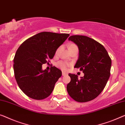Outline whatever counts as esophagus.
<instances>
[{
    "label": "esophagus",
    "mask_w": 125,
    "mask_h": 125,
    "mask_svg": "<svg viewBox=\"0 0 125 125\" xmlns=\"http://www.w3.org/2000/svg\"><path fill=\"white\" fill-rule=\"evenodd\" d=\"M66 75H67V73H66V72H62V76H66Z\"/></svg>",
    "instance_id": "34e87169"
}]
</instances>
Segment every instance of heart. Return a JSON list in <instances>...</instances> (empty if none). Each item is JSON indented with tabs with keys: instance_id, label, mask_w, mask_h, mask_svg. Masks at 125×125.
I'll use <instances>...</instances> for the list:
<instances>
[{
	"instance_id": "b5f03b06",
	"label": "heart",
	"mask_w": 125,
	"mask_h": 125,
	"mask_svg": "<svg viewBox=\"0 0 125 125\" xmlns=\"http://www.w3.org/2000/svg\"><path fill=\"white\" fill-rule=\"evenodd\" d=\"M76 46V45L74 44H71L70 46V47H71V46ZM57 66L58 67L62 69L63 70L66 71L68 69V67L70 66V64H68V63L65 62H63V61H59V62L57 63Z\"/></svg>"
}]
</instances>
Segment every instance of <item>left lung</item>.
<instances>
[{"label": "left lung", "mask_w": 125, "mask_h": 125, "mask_svg": "<svg viewBox=\"0 0 125 125\" xmlns=\"http://www.w3.org/2000/svg\"><path fill=\"white\" fill-rule=\"evenodd\" d=\"M77 45L79 55L74 68L84 76L69 73L71 81L67 85L68 94L78 102H86L97 97L105 87L110 76L112 61L105 48L87 36L73 35L68 38Z\"/></svg>", "instance_id": "obj_1"}]
</instances>
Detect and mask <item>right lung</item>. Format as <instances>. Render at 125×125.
<instances>
[{"label":"right lung","mask_w":125,"mask_h":125,"mask_svg":"<svg viewBox=\"0 0 125 125\" xmlns=\"http://www.w3.org/2000/svg\"><path fill=\"white\" fill-rule=\"evenodd\" d=\"M68 33L42 32L27 39L17 51L13 59L14 77L20 89L29 97L42 100L49 96L62 76L53 66L50 71L42 70L57 49L67 39Z\"/></svg>","instance_id":"1"}]
</instances>
